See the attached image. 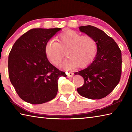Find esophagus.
I'll return each mask as SVG.
<instances>
[{
	"instance_id": "34e87169",
	"label": "esophagus",
	"mask_w": 132,
	"mask_h": 132,
	"mask_svg": "<svg viewBox=\"0 0 132 132\" xmlns=\"http://www.w3.org/2000/svg\"><path fill=\"white\" fill-rule=\"evenodd\" d=\"M67 76H68V77H72L73 76V73L72 72L67 73Z\"/></svg>"
}]
</instances>
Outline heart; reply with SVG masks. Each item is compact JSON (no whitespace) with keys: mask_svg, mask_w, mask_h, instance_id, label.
I'll list each match as a JSON object with an SVG mask.
<instances>
[{"mask_svg":"<svg viewBox=\"0 0 132 132\" xmlns=\"http://www.w3.org/2000/svg\"><path fill=\"white\" fill-rule=\"evenodd\" d=\"M48 41L45 46V55L51 63L59 64L66 52L68 58L60 65L66 70L76 68H84L92 62L97 55V43L90 36H82L73 31L62 34L58 39Z\"/></svg>","mask_w":132,"mask_h":132,"instance_id":"obj_1","label":"heart"}]
</instances>
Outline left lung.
<instances>
[{
	"mask_svg": "<svg viewBox=\"0 0 132 132\" xmlns=\"http://www.w3.org/2000/svg\"><path fill=\"white\" fill-rule=\"evenodd\" d=\"M80 31L92 37L97 42L98 50L92 63L75 73L84 80L77 89L82 97L100 100L111 93L119 83L121 76L122 53L117 44L103 31L92 26L79 27Z\"/></svg>",
	"mask_w": 132,
	"mask_h": 132,
	"instance_id": "obj_1",
	"label": "left lung"
}]
</instances>
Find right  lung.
Instances as JSON below:
<instances>
[{
	"instance_id": "obj_1",
	"label": "right lung",
	"mask_w": 132,
	"mask_h": 132,
	"mask_svg": "<svg viewBox=\"0 0 132 132\" xmlns=\"http://www.w3.org/2000/svg\"><path fill=\"white\" fill-rule=\"evenodd\" d=\"M61 28H33L13 45L8 59L11 83L24 101L41 104L53 100L58 91V79L66 77L51 64L45 46Z\"/></svg>"
}]
</instances>
